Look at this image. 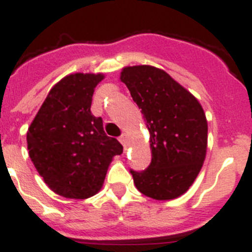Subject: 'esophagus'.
<instances>
[{"label": "esophagus", "instance_id": "obj_1", "mask_svg": "<svg viewBox=\"0 0 252 252\" xmlns=\"http://www.w3.org/2000/svg\"><path fill=\"white\" fill-rule=\"evenodd\" d=\"M119 140H120V142H121L122 145H124V148L127 149V137H126V135H125V133H122L121 136L119 137Z\"/></svg>", "mask_w": 252, "mask_h": 252}]
</instances>
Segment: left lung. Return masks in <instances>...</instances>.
Instances as JSON below:
<instances>
[{
	"mask_svg": "<svg viewBox=\"0 0 252 252\" xmlns=\"http://www.w3.org/2000/svg\"><path fill=\"white\" fill-rule=\"evenodd\" d=\"M150 132L151 162L131 169L142 194L165 201L192 186L206 158L207 120L199 102L161 69L127 66L121 73Z\"/></svg>",
	"mask_w": 252,
	"mask_h": 252,
	"instance_id": "obj_1",
	"label": "left lung"
}]
</instances>
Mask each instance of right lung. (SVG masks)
<instances>
[{
    "label": "right lung",
    "mask_w": 252,
    "mask_h": 252,
    "mask_svg": "<svg viewBox=\"0 0 252 252\" xmlns=\"http://www.w3.org/2000/svg\"><path fill=\"white\" fill-rule=\"evenodd\" d=\"M102 74L75 73L49 92L28 131L31 161L57 194L86 199L102 188L107 169L124 148L107 136L101 117L91 112Z\"/></svg>",
    "instance_id": "right-lung-1"
}]
</instances>
